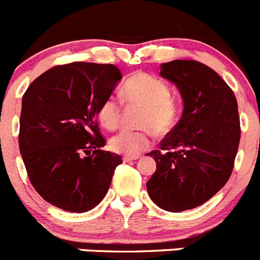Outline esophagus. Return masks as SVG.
I'll return each instance as SVG.
<instances>
[{"label": "esophagus", "instance_id": "34e87169", "mask_svg": "<svg viewBox=\"0 0 260 260\" xmlns=\"http://www.w3.org/2000/svg\"><path fill=\"white\" fill-rule=\"evenodd\" d=\"M138 155H136V156H128V155H125V156H123V161L124 163H128V161H133V160H137L138 159Z\"/></svg>", "mask_w": 260, "mask_h": 260}]
</instances>
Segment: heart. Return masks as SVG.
<instances>
[{"instance_id": "b5f03b06", "label": "heart", "mask_w": 260, "mask_h": 260, "mask_svg": "<svg viewBox=\"0 0 260 260\" xmlns=\"http://www.w3.org/2000/svg\"><path fill=\"white\" fill-rule=\"evenodd\" d=\"M169 92L168 84L163 79L145 73L132 75L123 83L122 100L144 106L140 115V125L144 128L116 133L110 140L114 151L136 156L151 146V129L156 136H164L174 127L179 115V104ZM120 111L122 108L115 97H106L97 109V118L104 128L115 129L120 120Z\"/></svg>"}]
</instances>
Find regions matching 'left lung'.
Wrapping results in <instances>:
<instances>
[{"mask_svg":"<svg viewBox=\"0 0 260 260\" xmlns=\"http://www.w3.org/2000/svg\"><path fill=\"white\" fill-rule=\"evenodd\" d=\"M160 75L183 100L179 122L149 152L156 171L146 183L157 207L167 212L193 209L227 183L240 142V118L234 92L219 75L195 60L160 65Z\"/></svg>","mask_w":260,"mask_h":260,"instance_id":"left-lung-1","label":"left lung"}]
</instances>
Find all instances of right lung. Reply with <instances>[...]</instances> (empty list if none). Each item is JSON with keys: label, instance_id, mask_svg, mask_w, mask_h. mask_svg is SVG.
Instances as JSON below:
<instances>
[{"label": "right lung", "instance_id": "add662e5", "mask_svg": "<svg viewBox=\"0 0 260 260\" xmlns=\"http://www.w3.org/2000/svg\"><path fill=\"white\" fill-rule=\"evenodd\" d=\"M120 70L72 62L41 74L21 100L19 149L30 183L53 207L84 213L105 198L122 156L104 151L97 109Z\"/></svg>", "mask_w": 260, "mask_h": 260}]
</instances>
